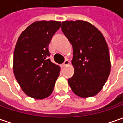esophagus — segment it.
Wrapping results in <instances>:
<instances>
[{"label": "esophagus", "mask_w": 123, "mask_h": 123, "mask_svg": "<svg viewBox=\"0 0 123 123\" xmlns=\"http://www.w3.org/2000/svg\"><path fill=\"white\" fill-rule=\"evenodd\" d=\"M69 63H70V62H69L68 60V59H66V60L64 61V63L62 64V66H63V67H64V66H66L68 65Z\"/></svg>", "instance_id": "esophagus-1"}]
</instances>
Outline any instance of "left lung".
<instances>
[{"instance_id":"obj_1","label":"left lung","mask_w":123,"mask_h":123,"mask_svg":"<svg viewBox=\"0 0 123 123\" xmlns=\"http://www.w3.org/2000/svg\"><path fill=\"white\" fill-rule=\"evenodd\" d=\"M62 30L73 49V76L68 79L79 97L95 96L110 75L111 64L108 46L101 31L86 21H65Z\"/></svg>"}]
</instances>
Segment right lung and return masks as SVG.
Masks as SVG:
<instances>
[{"label":"right lung","mask_w":123,"mask_h":123,"mask_svg":"<svg viewBox=\"0 0 123 123\" xmlns=\"http://www.w3.org/2000/svg\"><path fill=\"white\" fill-rule=\"evenodd\" d=\"M61 22L37 21L22 31L13 53V73L22 91L36 99L50 95L60 67L49 58V44Z\"/></svg>","instance_id":"right-lung-1"}]
</instances>
